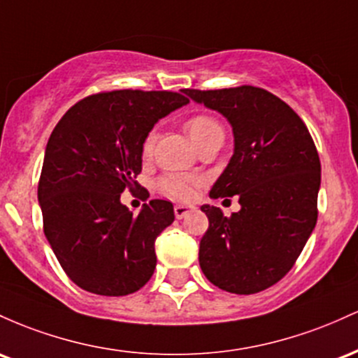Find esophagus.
Listing matches in <instances>:
<instances>
[{"label":"esophagus","mask_w":358,"mask_h":358,"mask_svg":"<svg viewBox=\"0 0 358 358\" xmlns=\"http://www.w3.org/2000/svg\"><path fill=\"white\" fill-rule=\"evenodd\" d=\"M192 210H194V206H191V204H176L174 215H176V218L180 220V218H184V216H186L187 213L192 211Z\"/></svg>","instance_id":"1"}]
</instances>
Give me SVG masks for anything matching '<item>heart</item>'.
<instances>
[{
    "instance_id": "obj_1",
    "label": "heart",
    "mask_w": 358,
    "mask_h": 358,
    "mask_svg": "<svg viewBox=\"0 0 358 358\" xmlns=\"http://www.w3.org/2000/svg\"><path fill=\"white\" fill-rule=\"evenodd\" d=\"M184 130L187 131L189 138L192 140L196 147L204 145V143L211 142V140L223 138L224 131L220 122H216L213 116L208 115H196L191 116L186 123H184ZM155 135L148 134L142 143V155L148 159L154 152ZM201 184V179L196 176H186V174H167L159 179L157 187L162 194L169 196L172 199L178 201H187L194 196L196 187Z\"/></svg>"
}]
</instances>
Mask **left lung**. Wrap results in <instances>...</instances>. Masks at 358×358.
Segmentation results:
<instances>
[{
  "mask_svg": "<svg viewBox=\"0 0 358 358\" xmlns=\"http://www.w3.org/2000/svg\"><path fill=\"white\" fill-rule=\"evenodd\" d=\"M227 118L233 155L210 198L238 196L230 218L203 204L210 227L199 243V266L211 284L254 294L291 271L315 230L321 184L318 152L303 120L282 99L254 86L182 90Z\"/></svg>",
  "mask_w": 358,
  "mask_h": 358,
  "instance_id": "obj_1",
  "label": "left lung"
}]
</instances>
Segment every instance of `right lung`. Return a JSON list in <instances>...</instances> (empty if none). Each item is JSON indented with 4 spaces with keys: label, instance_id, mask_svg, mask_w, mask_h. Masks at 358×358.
<instances>
[{
    "label": "right lung",
    "instance_id": "right-lung-1",
    "mask_svg": "<svg viewBox=\"0 0 358 358\" xmlns=\"http://www.w3.org/2000/svg\"><path fill=\"white\" fill-rule=\"evenodd\" d=\"M187 103L169 91L101 92L76 103L52 131L38 182L43 231L84 291L127 296L154 274L155 238L174 222V206L150 199L135 216L120 196L142 171L145 136Z\"/></svg>",
    "mask_w": 358,
    "mask_h": 358
}]
</instances>
